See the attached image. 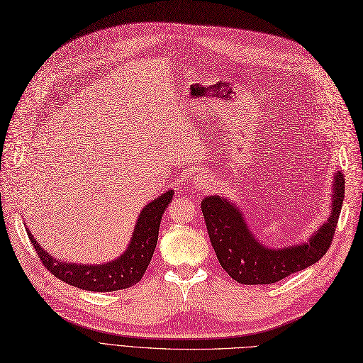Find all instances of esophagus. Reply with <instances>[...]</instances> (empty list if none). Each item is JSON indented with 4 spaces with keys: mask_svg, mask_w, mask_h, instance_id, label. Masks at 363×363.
<instances>
[{
    "mask_svg": "<svg viewBox=\"0 0 363 363\" xmlns=\"http://www.w3.org/2000/svg\"><path fill=\"white\" fill-rule=\"evenodd\" d=\"M211 177H209V174L208 173H199L197 174V177L194 178V186H196V189H206V186H209L211 185Z\"/></svg>",
    "mask_w": 363,
    "mask_h": 363,
    "instance_id": "esophagus-1",
    "label": "esophagus"
}]
</instances>
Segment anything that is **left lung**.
<instances>
[{
	"label": "left lung",
	"mask_w": 363,
	"mask_h": 363,
	"mask_svg": "<svg viewBox=\"0 0 363 363\" xmlns=\"http://www.w3.org/2000/svg\"><path fill=\"white\" fill-rule=\"evenodd\" d=\"M344 184L342 173H335L332 211L328 221L306 242L284 248H266L260 244L250 232L242 211L230 200L221 196L205 197L202 212L211 244L223 269L240 284H272L318 262L332 244L342 208Z\"/></svg>",
	"instance_id": "8db88e82"
}]
</instances>
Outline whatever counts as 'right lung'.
Masks as SVG:
<instances>
[{
    "label": "right lung",
    "instance_id": "add662e5",
    "mask_svg": "<svg viewBox=\"0 0 363 363\" xmlns=\"http://www.w3.org/2000/svg\"><path fill=\"white\" fill-rule=\"evenodd\" d=\"M172 199L173 190H169L147 203L136 221L127 250L118 259L103 264L61 262L40 247L28 229L25 230L46 269L64 283L89 291L123 290L139 283L146 272L158 240L161 217Z\"/></svg>",
    "mask_w": 363,
    "mask_h": 363
}]
</instances>
